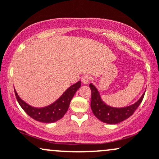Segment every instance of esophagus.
I'll list each match as a JSON object with an SVG mask.
<instances>
[{
	"label": "esophagus",
	"mask_w": 159,
	"mask_h": 159,
	"mask_svg": "<svg viewBox=\"0 0 159 159\" xmlns=\"http://www.w3.org/2000/svg\"><path fill=\"white\" fill-rule=\"evenodd\" d=\"M90 80H91V77H90L89 75H84V76L81 78V81H82L83 84H89Z\"/></svg>",
	"instance_id": "1"
}]
</instances>
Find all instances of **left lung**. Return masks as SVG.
<instances>
[{
    "label": "left lung",
    "mask_w": 159,
    "mask_h": 159,
    "mask_svg": "<svg viewBox=\"0 0 159 159\" xmlns=\"http://www.w3.org/2000/svg\"><path fill=\"white\" fill-rule=\"evenodd\" d=\"M89 86L91 90V108L93 114L100 121L107 124H118L129 118L134 114L138 107L142 103L145 95L144 93L137 102L130 106L120 108H113L108 106L102 102L98 91L92 84H90Z\"/></svg>",
    "instance_id": "obj_1"
}]
</instances>
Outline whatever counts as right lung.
I'll return each instance as SVG.
<instances>
[{"label": "right lung", "instance_id": "1", "mask_svg": "<svg viewBox=\"0 0 159 159\" xmlns=\"http://www.w3.org/2000/svg\"><path fill=\"white\" fill-rule=\"evenodd\" d=\"M80 87L81 81H79L68 88L56 102L48 106L41 108L31 107L20 98L16 91H14V93L19 105L30 117L41 122L52 123L60 120L65 115L69 108L72 98Z\"/></svg>", "mask_w": 159, "mask_h": 159}]
</instances>
